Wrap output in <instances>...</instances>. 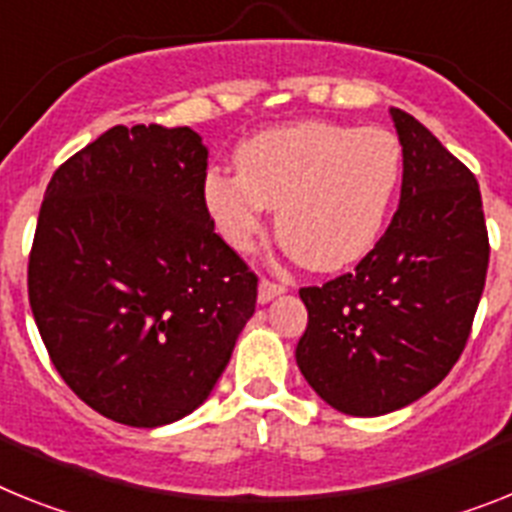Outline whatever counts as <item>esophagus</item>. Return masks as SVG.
I'll return each mask as SVG.
<instances>
[{
  "instance_id": "obj_1",
  "label": "esophagus",
  "mask_w": 512,
  "mask_h": 512,
  "mask_svg": "<svg viewBox=\"0 0 512 512\" xmlns=\"http://www.w3.org/2000/svg\"><path fill=\"white\" fill-rule=\"evenodd\" d=\"M283 291H286V286H283V283H276V281H270V278H263V281H260V286H257V299H260V304H268L270 299L281 296Z\"/></svg>"
}]
</instances>
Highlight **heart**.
I'll return each instance as SVG.
<instances>
[{
  "instance_id": "b5f03b06",
  "label": "heart",
  "mask_w": 512,
  "mask_h": 512,
  "mask_svg": "<svg viewBox=\"0 0 512 512\" xmlns=\"http://www.w3.org/2000/svg\"><path fill=\"white\" fill-rule=\"evenodd\" d=\"M236 169H210L203 203L223 242L249 249L276 210V236L296 263L333 273L380 239L403 174L401 140L385 127L299 122L244 140Z\"/></svg>"
}]
</instances>
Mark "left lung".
I'll return each instance as SVG.
<instances>
[{"label": "left lung", "instance_id": "8db88e82", "mask_svg": "<svg viewBox=\"0 0 512 512\" xmlns=\"http://www.w3.org/2000/svg\"><path fill=\"white\" fill-rule=\"evenodd\" d=\"M390 117L403 184L388 231L354 273L299 289L309 320L296 364L322 401L351 416L390 414L445 380L489 265L476 176L411 114Z\"/></svg>", "mask_w": 512, "mask_h": 512}]
</instances>
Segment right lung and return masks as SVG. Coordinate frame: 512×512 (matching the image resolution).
<instances>
[{"mask_svg": "<svg viewBox=\"0 0 512 512\" xmlns=\"http://www.w3.org/2000/svg\"><path fill=\"white\" fill-rule=\"evenodd\" d=\"M205 169L190 127L117 124L46 187L30 309L72 393L119 424L192 414L255 312L257 276L216 234Z\"/></svg>", "mask_w": 512, "mask_h": 512, "instance_id": "obj_1", "label": "right lung"}]
</instances>
